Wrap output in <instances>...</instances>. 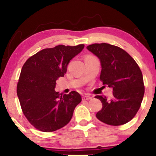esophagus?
<instances>
[{"mask_svg": "<svg viewBox=\"0 0 156 156\" xmlns=\"http://www.w3.org/2000/svg\"><path fill=\"white\" fill-rule=\"evenodd\" d=\"M92 97L88 95V94H87V95H84L83 96V98H82V99L83 100V101H89V100H92Z\"/></svg>", "mask_w": 156, "mask_h": 156, "instance_id": "obj_1", "label": "esophagus"}]
</instances>
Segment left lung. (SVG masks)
<instances>
[{"instance_id":"1","label":"left lung","mask_w":156,"mask_h":156,"mask_svg":"<svg viewBox=\"0 0 156 156\" xmlns=\"http://www.w3.org/2000/svg\"><path fill=\"white\" fill-rule=\"evenodd\" d=\"M87 48L101 60L100 80L103 85L113 88L112 99L95 96L103 104V108L97 113V118L113 126L128 122L139 111L144 94V80L139 65L126 51L117 46L95 43Z\"/></svg>"}]
</instances>
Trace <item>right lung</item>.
<instances>
[{"label":"right lung","mask_w":156,"mask_h":156,"mask_svg":"<svg viewBox=\"0 0 156 156\" xmlns=\"http://www.w3.org/2000/svg\"><path fill=\"white\" fill-rule=\"evenodd\" d=\"M84 44L45 48L28 58L21 69L17 94L23 114L36 129L53 132L71 120L81 97L72 91L55 92V81L67 73V64Z\"/></svg>","instance_id":"right-lung-1"}]
</instances>
